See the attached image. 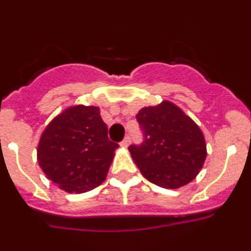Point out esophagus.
Returning <instances> with one entry per match:
<instances>
[{
  "instance_id": "1",
  "label": "esophagus",
  "mask_w": 251,
  "mask_h": 251,
  "mask_svg": "<svg viewBox=\"0 0 251 251\" xmlns=\"http://www.w3.org/2000/svg\"><path fill=\"white\" fill-rule=\"evenodd\" d=\"M130 142H131V138L128 137V136H126V137L124 138V141L120 143V147H123V148H127V147L130 146Z\"/></svg>"
}]
</instances>
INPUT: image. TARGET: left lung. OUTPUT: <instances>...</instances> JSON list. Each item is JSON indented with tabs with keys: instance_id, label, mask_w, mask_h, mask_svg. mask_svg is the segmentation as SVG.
<instances>
[{
	"instance_id": "1",
	"label": "left lung",
	"mask_w": 251,
	"mask_h": 251,
	"mask_svg": "<svg viewBox=\"0 0 251 251\" xmlns=\"http://www.w3.org/2000/svg\"><path fill=\"white\" fill-rule=\"evenodd\" d=\"M144 141L130 146L141 174L151 183L177 189L193 181L206 159V143L199 126L173 102L144 107L136 115Z\"/></svg>"
}]
</instances>
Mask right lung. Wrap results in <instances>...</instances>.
Listing matches in <instances>:
<instances>
[{
	"label": "right lung",
	"mask_w": 251,
	"mask_h": 251,
	"mask_svg": "<svg viewBox=\"0 0 251 251\" xmlns=\"http://www.w3.org/2000/svg\"><path fill=\"white\" fill-rule=\"evenodd\" d=\"M118 147L108 138L100 108L72 105L46 126L37 144V160L60 189L85 193L103 183Z\"/></svg>",
	"instance_id": "obj_1"
}]
</instances>
